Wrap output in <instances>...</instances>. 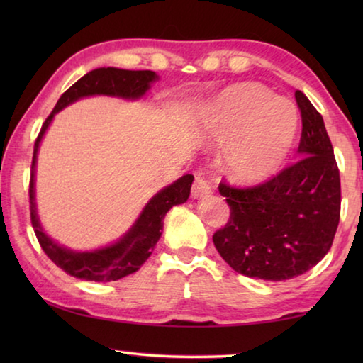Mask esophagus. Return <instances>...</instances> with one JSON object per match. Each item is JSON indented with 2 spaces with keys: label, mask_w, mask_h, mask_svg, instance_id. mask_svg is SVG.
<instances>
[{
  "label": "esophagus",
  "mask_w": 363,
  "mask_h": 363,
  "mask_svg": "<svg viewBox=\"0 0 363 363\" xmlns=\"http://www.w3.org/2000/svg\"><path fill=\"white\" fill-rule=\"evenodd\" d=\"M210 194H211L210 182H208V181L205 179V177L196 176L194 186H192V199H194V200L205 199V196H208Z\"/></svg>",
  "instance_id": "1"
}]
</instances>
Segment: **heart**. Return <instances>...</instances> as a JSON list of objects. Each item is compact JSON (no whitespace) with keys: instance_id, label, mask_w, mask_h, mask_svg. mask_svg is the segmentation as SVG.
<instances>
[{"instance_id":"1","label":"heart","mask_w":363,"mask_h":363,"mask_svg":"<svg viewBox=\"0 0 363 363\" xmlns=\"http://www.w3.org/2000/svg\"><path fill=\"white\" fill-rule=\"evenodd\" d=\"M298 110L259 83H237L206 101L196 115L205 143L223 147V169L240 186L275 176L293 149Z\"/></svg>"}]
</instances>
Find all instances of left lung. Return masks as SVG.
Returning a JSON list of instances; mask_svg holds the SVG:
<instances>
[{"instance_id":"8db88e82","label":"left lung","mask_w":363,"mask_h":363,"mask_svg":"<svg viewBox=\"0 0 363 363\" xmlns=\"http://www.w3.org/2000/svg\"><path fill=\"white\" fill-rule=\"evenodd\" d=\"M303 121L298 163L256 187L219 184L230 206L224 229L213 235L223 259L238 274L288 280L328 253L340 223L341 184L322 115L296 91Z\"/></svg>"}]
</instances>
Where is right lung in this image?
Wrapping results in <instances>:
<instances>
[{"label":"right lung","instance_id":"1","mask_svg":"<svg viewBox=\"0 0 363 363\" xmlns=\"http://www.w3.org/2000/svg\"><path fill=\"white\" fill-rule=\"evenodd\" d=\"M158 79L160 77L152 70H123L115 69V67H107V69L101 67V69L91 70L60 96L56 107L46 118L38 134L33 149L32 176H30V218H32V225L43 251L57 267L65 270L72 277L89 281H112L139 270L140 266L149 259L157 242L162 237L163 219L167 213L173 206L187 201L194 176H182L153 195L147 201L144 210L140 211L139 218L134 220V224L116 242L107 245V247L88 251L70 250L48 235L43 229L38 210H36L35 174L41 139L45 138V133L56 113L78 99L89 96H110L136 101L140 99L150 89L152 83Z\"/></svg>","mask_w":363,"mask_h":363}]
</instances>
